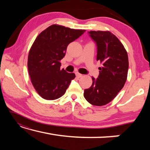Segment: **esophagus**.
Returning a JSON list of instances; mask_svg holds the SVG:
<instances>
[{"label":"esophagus","mask_w":150,"mask_h":150,"mask_svg":"<svg viewBox=\"0 0 150 150\" xmlns=\"http://www.w3.org/2000/svg\"><path fill=\"white\" fill-rule=\"evenodd\" d=\"M75 74H76V77H78V78H80L83 76V75H81V73H76Z\"/></svg>","instance_id":"obj_1"}]
</instances>
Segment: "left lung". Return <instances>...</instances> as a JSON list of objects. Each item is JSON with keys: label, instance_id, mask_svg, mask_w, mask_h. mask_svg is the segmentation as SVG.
Returning <instances> with one entry per match:
<instances>
[{"label": "left lung", "instance_id": "1", "mask_svg": "<svg viewBox=\"0 0 150 150\" xmlns=\"http://www.w3.org/2000/svg\"><path fill=\"white\" fill-rule=\"evenodd\" d=\"M89 36L96 43V60L99 67L97 79L92 77L93 84L85 89L84 97L95 106L105 105L116 97L125 84L128 70V54L115 35L108 31H90Z\"/></svg>", "mask_w": 150, "mask_h": 150}]
</instances>
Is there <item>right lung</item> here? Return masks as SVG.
Wrapping results in <instances>:
<instances>
[{
  "mask_svg": "<svg viewBox=\"0 0 150 150\" xmlns=\"http://www.w3.org/2000/svg\"><path fill=\"white\" fill-rule=\"evenodd\" d=\"M85 32L54 24L35 40L29 52L28 68L32 85L43 98H59L74 79L75 73L60 69V60L65 55L68 45Z\"/></svg>",
  "mask_w": 150,
  "mask_h": 150,
  "instance_id": "1",
  "label": "right lung"
}]
</instances>
